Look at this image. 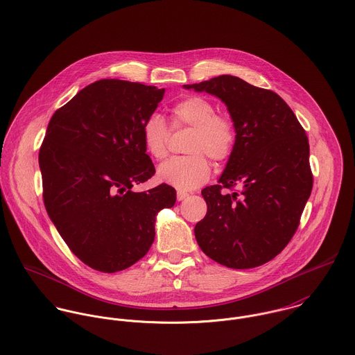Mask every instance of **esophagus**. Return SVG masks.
<instances>
[{
	"instance_id": "obj_1",
	"label": "esophagus",
	"mask_w": 355,
	"mask_h": 355,
	"mask_svg": "<svg viewBox=\"0 0 355 355\" xmlns=\"http://www.w3.org/2000/svg\"><path fill=\"white\" fill-rule=\"evenodd\" d=\"M187 197H189L187 193H184V191H178V201H184Z\"/></svg>"
}]
</instances>
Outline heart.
<instances>
[{"mask_svg": "<svg viewBox=\"0 0 355 355\" xmlns=\"http://www.w3.org/2000/svg\"><path fill=\"white\" fill-rule=\"evenodd\" d=\"M172 127H190V137L184 157H173L162 162L157 169L161 182L180 190H194L209 179L210 164L206 155L216 164L230 159L236 145V131L232 121L216 114L214 105L202 97H189L178 102L171 112ZM169 127L162 116L150 114L142 125V139L149 154L161 159L168 153Z\"/></svg>", "mask_w": 355, "mask_h": 355, "instance_id": "b5f03b06", "label": "heart"}]
</instances>
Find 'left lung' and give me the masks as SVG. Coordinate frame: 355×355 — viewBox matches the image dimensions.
<instances>
[{"mask_svg":"<svg viewBox=\"0 0 355 355\" xmlns=\"http://www.w3.org/2000/svg\"><path fill=\"white\" fill-rule=\"evenodd\" d=\"M184 89L206 92L227 105L236 145L218 184L205 187L206 216L196 225L203 253L232 269L273 259L294 236L313 175L304 127L276 93L221 75ZM239 185L232 195L222 193Z\"/></svg>","mask_w":355,"mask_h":355,"instance_id":"left-lung-1","label":"left lung"}]
</instances>
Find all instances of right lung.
I'll return each mask as SVG.
<instances>
[{
  "instance_id": "add662e5",
  "label": "right lung",
  "mask_w": 355,
  "mask_h": 355,
  "mask_svg": "<svg viewBox=\"0 0 355 355\" xmlns=\"http://www.w3.org/2000/svg\"><path fill=\"white\" fill-rule=\"evenodd\" d=\"M164 93L102 79L51 116L40 149L45 207L69 250L96 270L114 273L139 261L154 242L155 214L176 202L165 183L131 190L155 172L142 125Z\"/></svg>"
}]
</instances>
